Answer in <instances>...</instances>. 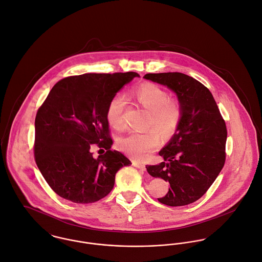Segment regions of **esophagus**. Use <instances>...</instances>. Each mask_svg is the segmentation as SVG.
<instances>
[{"instance_id": "1", "label": "esophagus", "mask_w": 262, "mask_h": 262, "mask_svg": "<svg viewBox=\"0 0 262 262\" xmlns=\"http://www.w3.org/2000/svg\"><path fill=\"white\" fill-rule=\"evenodd\" d=\"M133 165H134L135 167H137L138 169L142 170V171H146V166H145L144 164L140 163V162H137V161H133Z\"/></svg>"}]
</instances>
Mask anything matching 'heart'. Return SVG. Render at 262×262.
Masks as SVG:
<instances>
[{"instance_id":"heart-1","label":"heart","mask_w":262,"mask_h":262,"mask_svg":"<svg viewBox=\"0 0 262 262\" xmlns=\"http://www.w3.org/2000/svg\"><path fill=\"white\" fill-rule=\"evenodd\" d=\"M129 97L150 111L147 127L156 129L164 139L172 137L181 121V106L177 99L170 98L169 93L153 83H145L135 87ZM125 98L115 95L107 106L106 116L109 124L117 132L126 129L124 120ZM159 145V136L155 130L133 133L118 141L119 148L136 159H144Z\"/></svg>"}]
</instances>
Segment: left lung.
Masks as SVG:
<instances>
[{"mask_svg": "<svg viewBox=\"0 0 262 262\" xmlns=\"http://www.w3.org/2000/svg\"><path fill=\"white\" fill-rule=\"evenodd\" d=\"M144 78L174 91L182 112L177 132L159 152L164 162L146 166L151 176L170 184L158 201L169 207L192 204L208 191L225 165L226 122L210 91L192 77L173 72Z\"/></svg>", "mask_w": 262, "mask_h": 262, "instance_id": "left-lung-1", "label": "left lung"}]
</instances>
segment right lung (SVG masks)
<instances>
[{
	"instance_id": "right-lung-1",
	"label": "right lung",
	"mask_w": 262,
	"mask_h": 262,
	"mask_svg": "<svg viewBox=\"0 0 262 262\" xmlns=\"http://www.w3.org/2000/svg\"><path fill=\"white\" fill-rule=\"evenodd\" d=\"M138 73L83 74L59 80L35 117L34 159L48 184L60 198L92 204L113 188L116 172L132 163L111 151L106 116L112 97ZM106 149L93 158L92 147Z\"/></svg>"
}]
</instances>
